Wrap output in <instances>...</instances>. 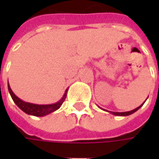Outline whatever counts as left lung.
<instances>
[{
    "label": "left lung",
    "mask_w": 159,
    "mask_h": 159,
    "mask_svg": "<svg viewBox=\"0 0 159 159\" xmlns=\"http://www.w3.org/2000/svg\"><path fill=\"white\" fill-rule=\"evenodd\" d=\"M146 100H145V101H146ZM144 103H145V102H144ZM144 103L141 104L140 107H138L137 108H135V109H134V110L130 111H124V112H115V111H108L105 110V109H103V108H100V109H102L103 111H108V112H110V113H111L112 115H115V116H121V117H125V116H129V115H131V114H133L134 112H135L136 111L139 110L140 107L143 106Z\"/></svg>",
    "instance_id": "obj_1"
}]
</instances>
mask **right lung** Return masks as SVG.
<instances>
[{
	"label": "right lung",
	"instance_id": "obj_1",
	"mask_svg": "<svg viewBox=\"0 0 159 159\" xmlns=\"http://www.w3.org/2000/svg\"><path fill=\"white\" fill-rule=\"evenodd\" d=\"M7 87H8V91L11 97H12V100L14 101V103L18 106L19 108L25 112L28 115H32V116H36V117H43L48 114H50L58 110L59 107H61L63 102L65 101L66 97V93L68 91V89L66 90V92L64 93V95L61 98V100H59L58 102L54 104H50V105H37V104H32L29 103V102H25L24 100H20L19 97L15 95V93L12 92V90L10 88L9 83H7Z\"/></svg>",
	"mask_w": 159,
	"mask_h": 159
}]
</instances>
